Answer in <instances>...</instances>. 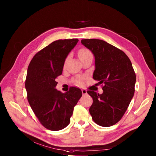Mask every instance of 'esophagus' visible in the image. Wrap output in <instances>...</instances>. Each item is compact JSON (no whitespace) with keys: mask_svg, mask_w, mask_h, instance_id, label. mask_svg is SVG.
Returning <instances> with one entry per match:
<instances>
[{"mask_svg":"<svg viewBox=\"0 0 156 156\" xmlns=\"http://www.w3.org/2000/svg\"><path fill=\"white\" fill-rule=\"evenodd\" d=\"M82 94H83V95H86L87 94V90L85 89H82Z\"/></svg>","mask_w":156,"mask_h":156,"instance_id":"obj_1","label":"esophagus"}]
</instances>
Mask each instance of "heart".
Returning <instances> with one entry per match:
<instances>
[{
  "label": "heart",
  "mask_w": 156,
  "mask_h": 156,
  "mask_svg": "<svg viewBox=\"0 0 156 156\" xmlns=\"http://www.w3.org/2000/svg\"><path fill=\"white\" fill-rule=\"evenodd\" d=\"M89 55H92V54L89 49H86V48L80 49L78 51V57H79V58H80V60L83 58H84V57L89 56ZM76 83H77L78 84H81L82 83H83V81H82L80 78H79L77 80H76Z\"/></svg>",
  "instance_id": "heart-1"
}]
</instances>
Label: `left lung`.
I'll return each mask as SVG.
<instances>
[{"instance_id": "8db88e82", "label": "left lung", "mask_w": 156, "mask_h": 156, "mask_svg": "<svg viewBox=\"0 0 156 156\" xmlns=\"http://www.w3.org/2000/svg\"><path fill=\"white\" fill-rule=\"evenodd\" d=\"M81 43L95 56L93 78L102 84L103 93L88 90L93 98L89 113L102 126H111L121 120L135 92L136 76L130 59L122 50L99 39H83Z\"/></svg>"}]
</instances>
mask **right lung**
<instances>
[{"label": "right lung", "instance_id": "right-lung-1", "mask_svg": "<svg viewBox=\"0 0 156 156\" xmlns=\"http://www.w3.org/2000/svg\"><path fill=\"white\" fill-rule=\"evenodd\" d=\"M78 42L77 38L53 42L37 52L29 65L25 80L28 102L39 122L49 130H61L69 124L83 95L76 87L65 94L55 88L65 58Z\"/></svg>", "mask_w": 156, "mask_h": 156}]
</instances>
